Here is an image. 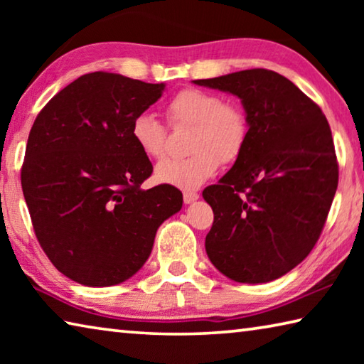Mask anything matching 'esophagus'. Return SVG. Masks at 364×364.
Returning a JSON list of instances; mask_svg holds the SVG:
<instances>
[{"label":"esophagus","mask_w":364,"mask_h":364,"mask_svg":"<svg viewBox=\"0 0 364 364\" xmlns=\"http://www.w3.org/2000/svg\"><path fill=\"white\" fill-rule=\"evenodd\" d=\"M199 199V194L194 193V191H186V193L183 194V200L184 204H193L194 200Z\"/></svg>","instance_id":"esophagus-1"}]
</instances>
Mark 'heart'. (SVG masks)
Instances as JSON below:
<instances>
[{"mask_svg":"<svg viewBox=\"0 0 364 364\" xmlns=\"http://www.w3.org/2000/svg\"><path fill=\"white\" fill-rule=\"evenodd\" d=\"M171 127H191L186 159L165 160L156 168V180L170 186L194 191L217 173L218 165L241 157L249 139V119L236 102L225 101L212 91L183 88L167 104ZM130 134L138 149L151 160H162L168 151V133L149 112L132 120Z\"/></svg>","mask_w":364,"mask_h":364,"instance_id":"obj_1","label":"heart"}]
</instances>
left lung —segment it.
<instances>
[{
	"label": "left lung",
	"instance_id": "obj_1",
	"mask_svg": "<svg viewBox=\"0 0 364 364\" xmlns=\"http://www.w3.org/2000/svg\"><path fill=\"white\" fill-rule=\"evenodd\" d=\"M241 97L249 139L218 184L204 189L213 210L205 250L237 282H268L315 247L338 183L323 110L278 72L250 69L194 80Z\"/></svg>",
	"mask_w": 364,
	"mask_h": 364
}]
</instances>
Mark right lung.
<instances>
[{
	"mask_svg": "<svg viewBox=\"0 0 364 364\" xmlns=\"http://www.w3.org/2000/svg\"><path fill=\"white\" fill-rule=\"evenodd\" d=\"M164 86L86 73L33 122L21 170L23 197L43 252L78 284L132 278L149 257L157 228L183 205L170 184L141 188L152 164L130 134L132 120Z\"/></svg>",
	"mask_w": 364,
	"mask_h": 364,
	"instance_id": "obj_1",
	"label": "right lung"
}]
</instances>
